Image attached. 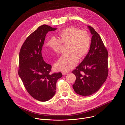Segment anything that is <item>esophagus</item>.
<instances>
[{
	"label": "esophagus",
	"mask_w": 125,
	"mask_h": 125,
	"mask_svg": "<svg viewBox=\"0 0 125 125\" xmlns=\"http://www.w3.org/2000/svg\"><path fill=\"white\" fill-rule=\"evenodd\" d=\"M67 74H68V72H62V74L64 75H67Z\"/></svg>",
	"instance_id": "esophagus-1"
}]
</instances>
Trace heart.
<instances>
[{"instance_id": "b5f03b06", "label": "heart", "mask_w": 125, "mask_h": 125, "mask_svg": "<svg viewBox=\"0 0 125 125\" xmlns=\"http://www.w3.org/2000/svg\"><path fill=\"white\" fill-rule=\"evenodd\" d=\"M91 37L85 31L70 27L61 30L57 34V38L52 37L48 39L46 46L53 51L58 53L62 43L68 44L67 53L63 54L55 64V68L62 72L69 71L77 63L78 57H83L90 49Z\"/></svg>"}]
</instances>
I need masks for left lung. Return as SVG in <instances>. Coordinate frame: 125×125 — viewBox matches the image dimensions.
<instances>
[{
    "instance_id": "8db88e82",
    "label": "left lung",
    "mask_w": 125,
    "mask_h": 125,
    "mask_svg": "<svg viewBox=\"0 0 125 125\" xmlns=\"http://www.w3.org/2000/svg\"><path fill=\"white\" fill-rule=\"evenodd\" d=\"M93 35L90 50L83 61L72 71L76 77L73 87L76 93L88 96L96 93L108 76V53L99 34L87 26Z\"/></svg>"
}]
</instances>
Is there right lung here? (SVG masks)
Instances as JSON below:
<instances>
[{"label":"right lung","mask_w":125,"mask_h":125,"mask_svg":"<svg viewBox=\"0 0 125 125\" xmlns=\"http://www.w3.org/2000/svg\"><path fill=\"white\" fill-rule=\"evenodd\" d=\"M57 29L46 25L39 27L27 38L19 53L18 75L28 93L40 101L50 100L56 93L61 73L50 74L51 66L43 60L42 54L46 33Z\"/></svg>","instance_id":"1"}]
</instances>
